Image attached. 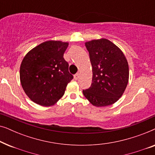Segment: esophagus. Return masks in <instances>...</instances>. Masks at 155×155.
Wrapping results in <instances>:
<instances>
[{"mask_svg":"<svg viewBox=\"0 0 155 155\" xmlns=\"http://www.w3.org/2000/svg\"><path fill=\"white\" fill-rule=\"evenodd\" d=\"M79 77H80V73L75 74V75H74V79H75V80H77L78 78H79Z\"/></svg>","mask_w":155,"mask_h":155,"instance_id":"1","label":"esophagus"}]
</instances>
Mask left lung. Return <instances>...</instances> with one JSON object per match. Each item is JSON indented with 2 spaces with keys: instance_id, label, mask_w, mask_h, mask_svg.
Returning <instances> with one entry per match:
<instances>
[{
  "instance_id": "1",
  "label": "left lung",
  "mask_w": 155,
  "mask_h": 155,
  "mask_svg": "<svg viewBox=\"0 0 155 155\" xmlns=\"http://www.w3.org/2000/svg\"><path fill=\"white\" fill-rule=\"evenodd\" d=\"M92 67L90 88L82 90L93 106L107 107L116 102L124 94L129 79L127 59L122 51L107 39L85 42Z\"/></svg>"
}]
</instances>
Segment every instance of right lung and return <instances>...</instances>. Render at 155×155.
<instances>
[{
	"label": "right lung",
	"mask_w": 155,
	"mask_h": 155,
	"mask_svg": "<svg viewBox=\"0 0 155 155\" xmlns=\"http://www.w3.org/2000/svg\"><path fill=\"white\" fill-rule=\"evenodd\" d=\"M68 42L46 41L29 51L20 65L22 87L29 99L44 107L53 106L64 94L73 76L63 54Z\"/></svg>",
	"instance_id": "add662e5"
}]
</instances>
